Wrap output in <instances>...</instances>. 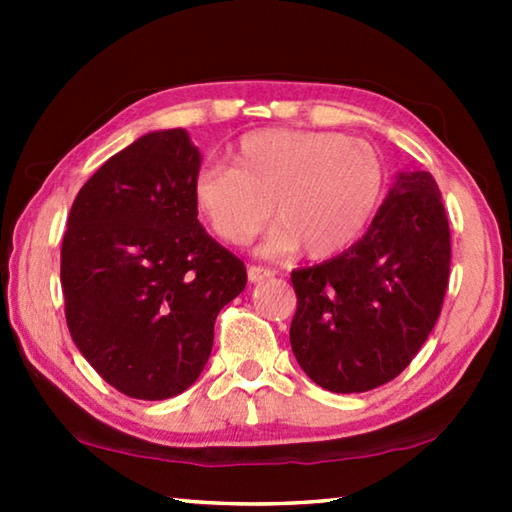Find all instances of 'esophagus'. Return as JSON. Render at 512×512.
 <instances>
[{"label":"esophagus","mask_w":512,"mask_h":512,"mask_svg":"<svg viewBox=\"0 0 512 512\" xmlns=\"http://www.w3.org/2000/svg\"><path fill=\"white\" fill-rule=\"evenodd\" d=\"M275 271L273 268H266V266H248V280L250 282H262L268 280V277H273Z\"/></svg>","instance_id":"34e87169"}]
</instances>
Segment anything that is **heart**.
Wrapping results in <instances>:
<instances>
[{
  "label": "heart",
  "instance_id": "1",
  "mask_svg": "<svg viewBox=\"0 0 512 512\" xmlns=\"http://www.w3.org/2000/svg\"><path fill=\"white\" fill-rule=\"evenodd\" d=\"M381 192L384 164L368 142L291 128L244 135L230 167L207 164L192 187L198 214L225 244L246 246L273 212L280 221L266 253L302 246L314 259L350 248L368 228Z\"/></svg>",
  "mask_w": 512,
  "mask_h": 512
}]
</instances>
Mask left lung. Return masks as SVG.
Returning a JSON list of instances; mask_svg holds the SVG:
<instances>
[{"label": "left lung", "mask_w": 512, "mask_h": 512, "mask_svg": "<svg viewBox=\"0 0 512 512\" xmlns=\"http://www.w3.org/2000/svg\"><path fill=\"white\" fill-rule=\"evenodd\" d=\"M452 237L429 171H404L357 244L291 273L298 309L291 350L332 393H366L395 379L443 309Z\"/></svg>", "instance_id": "left-lung-1"}]
</instances>
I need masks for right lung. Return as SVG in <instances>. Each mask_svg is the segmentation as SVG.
Instances as JSON below:
<instances>
[{"label": "right lung", "instance_id": "1", "mask_svg": "<svg viewBox=\"0 0 512 512\" xmlns=\"http://www.w3.org/2000/svg\"><path fill=\"white\" fill-rule=\"evenodd\" d=\"M201 153L183 128L146 133L76 194L60 248L69 334L119 393L167 400L210 359L214 320L246 266L198 223Z\"/></svg>", "mask_w": 512, "mask_h": 512}]
</instances>
